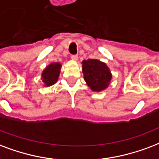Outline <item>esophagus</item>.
<instances>
[{
	"label": "esophagus",
	"instance_id": "1",
	"mask_svg": "<svg viewBox=\"0 0 159 159\" xmlns=\"http://www.w3.org/2000/svg\"><path fill=\"white\" fill-rule=\"evenodd\" d=\"M71 60H74V61H77L78 59V57L77 55H71Z\"/></svg>",
	"mask_w": 159,
	"mask_h": 159
}]
</instances>
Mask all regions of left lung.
I'll use <instances>...</instances> for the list:
<instances>
[{"label":"left lung","mask_w":159,"mask_h":159,"mask_svg":"<svg viewBox=\"0 0 159 159\" xmlns=\"http://www.w3.org/2000/svg\"><path fill=\"white\" fill-rule=\"evenodd\" d=\"M84 80L93 92H101L109 86L112 73L102 61L97 59H88L82 61Z\"/></svg>","instance_id":"obj_1"}]
</instances>
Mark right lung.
<instances>
[{
    "instance_id": "add662e5",
    "label": "right lung",
    "mask_w": 159,
    "mask_h": 159,
    "mask_svg": "<svg viewBox=\"0 0 159 159\" xmlns=\"http://www.w3.org/2000/svg\"><path fill=\"white\" fill-rule=\"evenodd\" d=\"M61 65L59 62H53L46 67L42 73V80L46 87H50L57 82L60 74Z\"/></svg>"
}]
</instances>
